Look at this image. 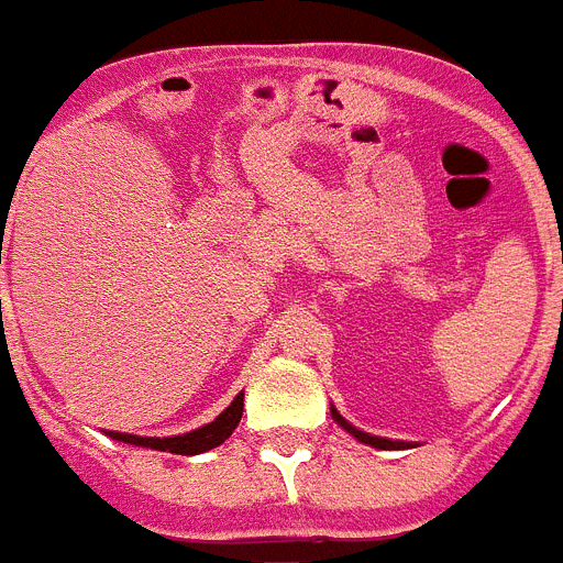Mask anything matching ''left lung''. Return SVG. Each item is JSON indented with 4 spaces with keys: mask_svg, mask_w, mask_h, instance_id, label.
Instances as JSON below:
<instances>
[{
    "mask_svg": "<svg viewBox=\"0 0 563 563\" xmlns=\"http://www.w3.org/2000/svg\"><path fill=\"white\" fill-rule=\"evenodd\" d=\"M331 415H333V420H336L339 427L344 429V432H351L353 438L358 440V443H367V445H373V449H407L409 443H404V440H387V438H376V434H367V432H362V429H356V427H351V423H347V420L342 418V415L336 412V409L331 407Z\"/></svg>",
    "mask_w": 563,
    "mask_h": 563,
    "instance_id": "1",
    "label": "left lung"
}]
</instances>
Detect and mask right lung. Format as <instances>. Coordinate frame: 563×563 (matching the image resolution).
Instances as JSON below:
<instances>
[{
	"label": "right lung",
	"instance_id": "1",
	"mask_svg": "<svg viewBox=\"0 0 563 563\" xmlns=\"http://www.w3.org/2000/svg\"><path fill=\"white\" fill-rule=\"evenodd\" d=\"M241 415H244V393L235 395V401L224 409L216 420H210L207 427L194 429L187 434H174V438H140V434H125V432H106L109 438L120 440V443L143 445V449H156V452H170V454H201L210 452L216 445L224 443L235 427L241 423Z\"/></svg>",
	"mask_w": 563,
	"mask_h": 563
}]
</instances>
